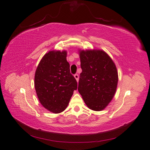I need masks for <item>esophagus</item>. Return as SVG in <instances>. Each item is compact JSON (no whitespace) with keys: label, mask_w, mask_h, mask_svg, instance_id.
<instances>
[{"label":"esophagus","mask_w":150,"mask_h":150,"mask_svg":"<svg viewBox=\"0 0 150 150\" xmlns=\"http://www.w3.org/2000/svg\"><path fill=\"white\" fill-rule=\"evenodd\" d=\"M74 77L75 78V79L76 80V81H79V75L78 74H75V75H74Z\"/></svg>","instance_id":"obj_1"}]
</instances>
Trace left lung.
<instances>
[{
	"instance_id": "8db88e82",
	"label": "left lung",
	"mask_w": 150,
	"mask_h": 150,
	"mask_svg": "<svg viewBox=\"0 0 150 150\" xmlns=\"http://www.w3.org/2000/svg\"><path fill=\"white\" fill-rule=\"evenodd\" d=\"M82 73L78 91L89 109L101 111L116 91L118 74L112 59L102 50H79Z\"/></svg>"
}]
</instances>
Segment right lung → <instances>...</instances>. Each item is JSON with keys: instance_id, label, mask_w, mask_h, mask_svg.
<instances>
[{"instance_id": "obj_1", "label": "right lung", "mask_w": 150, "mask_h": 150, "mask_svg": "<svg viewBox=\"0 0 150 150\" xmlns=\"http://www.w3.org/2000/svg\"><path fill=\"white\" fill-rule=\"evenodd\" d=\"M66 50H51L44 55L36 68L34 87L41 104L58 114L67 107L77 82L70 74Z\"/></svg>"}]
</instances>
